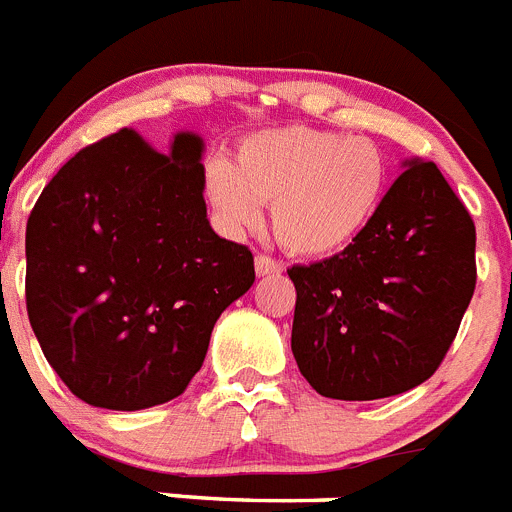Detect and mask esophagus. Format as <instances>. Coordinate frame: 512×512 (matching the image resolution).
<instances>
[{"label": "esophagus", "mask_w": 512, "mask_h": 512, "mask_svg": "<svg viewBox=\"0 0 512 512\" xmlns=\"http://www.w3.org/2000/svg\"><path fill=\"white\" fill-rule=\"evenodd\" d=\"M255 270L257 275H280L283 273V265H280L278 260H273V257H267V255H257L255 257Z\"/></svg>", "instance_id": "obj_1"}]
</instances>
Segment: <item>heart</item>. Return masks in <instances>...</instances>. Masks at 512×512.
I'll list each match as a JSON object with an SVG mask.
<instances>
[{"label":"heart","mask_w":512,"mask_h":512,"mask_svg":"<svg viewBox=\"0 0 512 512\" xmlns=\"http://www.w3.org/2000/svg\"><path fill=\"white\" fill-rule=\"evenodd\" d=\"M388 158L367 137L283 127L247 137L237 163L206 165V196L234 232L262 222L273 204V234L293 255L326 257L370 227L388 191Z\"/></svg>","instance_id":"obj_1"}]
</instances>
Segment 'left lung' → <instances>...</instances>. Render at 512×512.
<instances>
[{"mask_svg": "<svg viewBox=\"0 0 512 512\" xmlns=\"http://www.w3.org/2000/svg\"><path fill=\"white\" fill-rule=\"evenodd\" d=\"M370 227L288 270L290 349L324 398L377 400L439 370L477 283L474 222L434 163L405 160Z\"/></svg>", "mask_w": 512, "mask_h": 512, "instance_id": "1", "label": "left lung"}]
</instances>
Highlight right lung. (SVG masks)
Instances as JSON below:
<instances>
[{
  "label": "right lung",
  "instance_id": "obj_1",
  "mask_svg": "<svg viewBox=\"0 0 512 512\" xmlns=\"http://www.w3.org/2000/svg\"><path fill=\"white\" fill-rule=\"evenodd\" d=\"M201 155L193 132L163 155L124 127L73 155L27 219L30 326L84 403L178 398L216 319L255 283L252 252L206 219Z\"/></svg>",
  "mask_w": 512,
  "mask_h": 512
}]
</instances>
